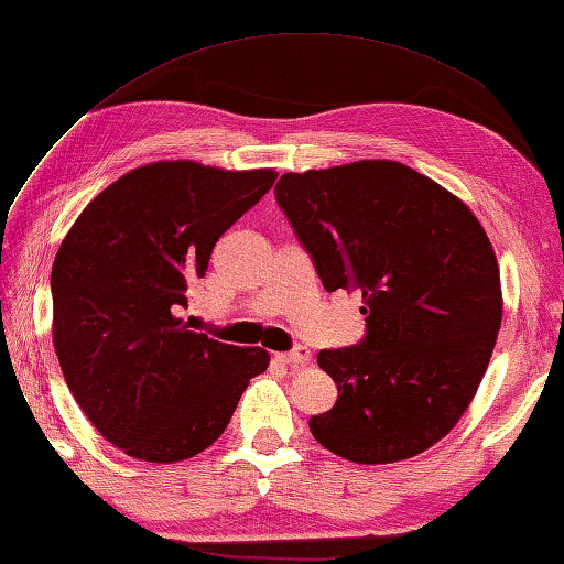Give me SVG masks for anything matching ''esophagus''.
<instances>
[{
    "instance_id": "34e87169",
    "label": "esophagus",
    "mask_w": 564,
    "mask_h": 564,
    "mask_svg": "<svg viewBox=\"0 0 564 564\" xmlns=\"http://www.w3.org/2000/svg\"><path fill=\"white\" fill-rule=\"evenodd\" d=\"M275 361H281L285 366H306L311 361V351L306 346H296L293 351L275 354Z\"/></svg>"
}]
</instances>
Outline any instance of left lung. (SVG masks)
Masks as SVG:
<instances>
[{
    "label": "left lung",
    "instance_id": "8db88e82",
    "mask_svg": "<svg viewBox=\"0 0 564 564\" xmlns=\"http://www.w3.org/2000/svg\"><path fill=\"white\" fill-rule=\"evenodd\" d=\"M275 200L324 289L359 291L366 338L324 348L338 399L311 434L356 464L426 452L459 422L502 326L499 265L457 195L394 160L285 173Z\"/></svg>",
    "mask_w": 564,
    "mask_h": 564
}]
</instances>
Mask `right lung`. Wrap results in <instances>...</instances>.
<instances>
[{"mask_svg":"<svg viewBox=\"0 0 564 564\" xmlns=\"http://www.w3.org/2000/svg\"><path fill=\"white\" fill-rule=\"evenodd\" d=\"M279 173L160 160L107 185L52 263V341L79 409L107 442L155 464L218 440L265 348L195 334L177 316L218 238Z\"/></svg>","mask_w":564,"mask_h":564,"instance_id":"obj_1","label":"right lung"}]
</instances>
